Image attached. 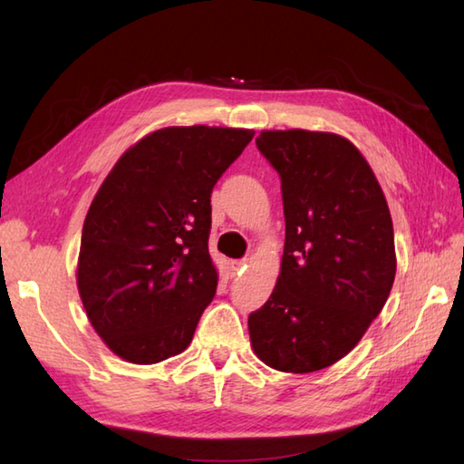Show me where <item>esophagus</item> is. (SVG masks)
Instances as JSON below:
<instances>
[{"mask_svg": "<svg viewBox=\"0 0 464 464\" xmlns=\"http://www.w3.org/2000/svg\"><path fill=\"white\" fill-rule=\"evenodd\" d=\"M247 263H249V259H233L231 261V271L233 273H239V271H243L245 267H247Z\"/></svg>", "mask_w": 464, "mask_h": 464, "instance_id": "1", "label": "esophagus"}]
</instances>
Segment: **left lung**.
Listing matches in <instances>:
<instances>
[{
    "instance_id": "left-lung-1",
    "label": "left lung",
    "mask_w": 464,
    "mask_h": 464,
    "mask_svg": "<svg viewBox=\"0 0 464 464\" xmlns=\"http://www.w3.org/2000/svg\"><path fill=\"white\" fill-rule=\"evenodd\" d=\"M257 147L281 175L285 247L269 301L249 314L251 347L271 369L314 372L357 347L389 299L391 211L347 137L265 130Z\"/></svg>"
}]
</instances>
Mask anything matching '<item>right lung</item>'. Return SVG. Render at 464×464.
<instances>
[{"mask_svg":"<svg viewBox=\"0 0 464 464\" xmlns=\"http://www.w3.org/2000/svg\"><path fill=\"white\" fill-rule=\"evenodd\" d=\"M253 130L173 125L141 137L85 215L77 291L117 357L155 364L189 347L217 291L211 191Z\"/></svg>","mask_w":464,"mask_h":464,"instance_id":"right-lung-1","label":"right lung"}]
</instances>
